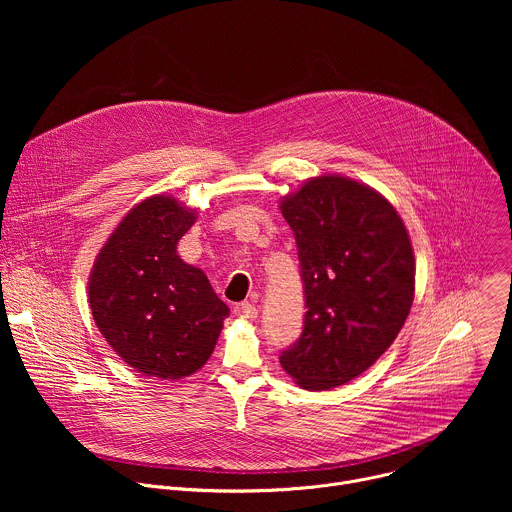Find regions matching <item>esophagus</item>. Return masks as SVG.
<instances>
[{"instance_id":"1","label":"esophagus","mask_w":512,"mask_h":512,"mask_svg":"<svg viewBox=\"0 0 512 512\" xmlns=\"http://www.w3.org/2000/svg\"><path fill=\"white\" fill-rule=\"evenodd\" d=\"M235 314L239 316V318H243V320H257V314H259V310L255 308V304H249V302H241V304H237L235 306Z\"/></svg>"}]
</instances>
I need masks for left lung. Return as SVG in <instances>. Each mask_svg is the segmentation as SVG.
Returning <instances> with one entry per match:
<instances>
[{"label": "left lung", "instance_id": "obj_1", "mask_svg": "<svg viewBox=\"0 0 512 512\" xmlns=\"http://www.w3.org/2000/svg\"><path fill=\"white\" fill-rule=\"evenodd\" d=\"M279 208L296 237L308 310L279 362L302 389L340 387L373 367L409 316L407 229L385 196L344 176L312 178Z\"/></svg>", "mask_w": 512, "mask_h": 512}]
</instances>
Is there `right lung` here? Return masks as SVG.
Masks as SVG:
<instances>
[{"instance_id": "1", "label": "right lung", "mask_w": 512, "mask_h": 512, "mask_svg": "<svg viewBox=\"0 0 512 512\" xmlns=\"http://www.w3.org/2000/svg\"><path fill=\"white\" fill-rule=\"evenodd\" d=\"M196 210L158 194L133 206L97 255L89 304L109 346L145 377L176 381L210 358L231 314L178 241Z\"/></svg>"}]
</instances>
